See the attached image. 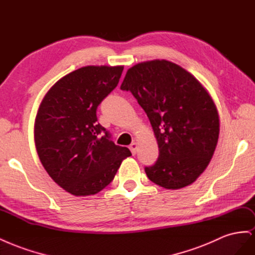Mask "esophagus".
Masks as SVG:
<instances>
[{
    "label": "esophagus",
    "instance_id": "1",
    "mask_svg": "<svg viewBox=\"0 0 255 255\" xmlns=\"http://www.w3.org/2000/svg\"><path fill=\"white\" fill-rule=\"evenodd\" d=\"M129 148H130V150H131V153L135 154V153H136V149H137V143H136V142H132V143L130 144Z\"/></svg>",
    "mask_w": 255,
    "mask_h": 255
}]
</instances>
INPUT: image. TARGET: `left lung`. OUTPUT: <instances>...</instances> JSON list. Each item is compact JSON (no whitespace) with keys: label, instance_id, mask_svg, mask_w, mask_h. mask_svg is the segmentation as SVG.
Returning a JSON list of instances; mask_svg holds the SVG:
<instances>
[{"label":"left lung","instance_id":"1","mask_svg":"<svg viewBox=\"0 0 255 255\" xmlns=\"http://www.w3.org/2000/svg\"><path fill=\"white\" fill-rule=\"evenodd\" d=\"M121 89L136 98L157 138L159 158L145 167L150 181L167 190L195 182L219 135L218 111L207 89L180 65L159 59L130 68Z\"/></svg>","mask_w":255,"mask_h":255}]
</instances>
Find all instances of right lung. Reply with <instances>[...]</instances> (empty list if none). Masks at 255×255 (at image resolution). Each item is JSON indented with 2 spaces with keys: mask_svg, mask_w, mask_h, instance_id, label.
<instances>
[{
  "mask_svg": "<svg viewBox=\"0 0 255 255\" xmlns=\"http://www.w3.org/2000/svg\"><path fill=\"white\" fill-rule=\"evenodd\" d=\"M123 65H88L60 78L41 102L35 144L44 169L64 191L89 196L110 184L127 147L114 144L96 110L118 86Z\"/></svg>",
  "mask_w": 255,
  "mask_h": 255,
  "instance_id": "add662e5",
  "label": "right lung"
}]
</instances>
